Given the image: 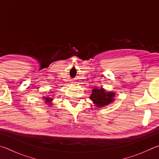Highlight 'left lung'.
Returning a JSON list of instances; mask_svg holds the SVG:
<instances>
[{"label": "left lung", "instance_id": "8db88e82", "mask_svg": "<svg viewBox=\"0 0 159 159\" xmlns=\"http://www.w3.org/2000/svg\"><path fill=\"white\" fill-rule=\"evenodd\" d=\"M116 93L112 91H107L103 88H93L90 99L96 107H104L109 105L114 101Z\"/></svg>", "mask_w": 159, "mask_h": 159}]
</instances>
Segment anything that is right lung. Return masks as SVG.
<instances>
[{"mask_svg": "<svg viewBox=\"0 0 159 159\" xmlns=\"http://www.w3.org/2000/svg\"><path fill=\"white\" fill-rule=\"evenodd\" d=\"M43 98L44 99V102L45 103L48 104V105H50V107L52 105V101L53 100V98H50V97L48 96H43Z\"/></svg>", "mask_w": 159, "mask_h": 159, "instance_id": "add662e5", "label": "right lung"}]
</instances>
